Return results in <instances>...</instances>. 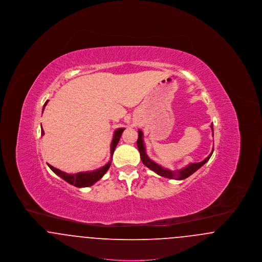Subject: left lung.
<instances>
[{
	"label": "left lung",
	"instance_id": "8db88e82",
	"mask_svg": "<svg viewBox=\"0 0 262 262\" xmlns=\"http://www.w3.org/2000/svg\"><path fill=\"white\" fill-rule=\"evenodd\" d=\"M211 129L212 132H213V125H212ZM142 136H143V134L139 129L138 130V138H137V148H138V151L140 153L141 161L147 168H149L150 170H152L156 174H158L159 176H161V177L168 178V179H174V180H184V179H187V177H189L190 174H193L195 171H198L200 167H202L205 163L210 159L212 153H213V150H214V148H213L211 153L208 155V157H206L203 161L199 163H190V164L187 165V167H185V168H183L181 170L172 171V170H168L166 168H163L162 166L156 164V163L150 159L149 157L147 156V154H146V151H145V146H144Z\"/></svg>",
	"mask_w": 262,
	"mask_h": 262
}]
</instances>
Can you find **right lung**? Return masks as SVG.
I'll return each instance as SVG.
<instances>
[{
    "label": "right lung",
    "instance_id": "obj_1",
    "mask_svg": "<svg viewBox=\"0 0 262 262\" xmlns=\"http://www.w3.org/2000/svg\"><path fill=\"white\" fill-rule=\"evenodd\" d=\"M47 103H48V101H46V103L44 104L43 111H44L45 106L47 105ZM124 130H125V128H118V129L115 130L112 143H111V155H113L114 151L116 149V146H117L120 138L122 137V134H123ZM41 135L42 136L44 135V130H43L42 127H41ZM110 165H111V160L109 161V163H107L105 166H103L102 168L97 169L95 171H92V172H80V173H77V174H68V173H64L61 170L51 166L50 164H48L49 168L55 174L61 177L62 180H64L67 183H69V184H71V185H73V186L76 187H86L92 186L97 181H99L100 179L109 170Z\"/></svg>",
    "mask_w": 262,
    "mask_h": 262
}]
</instances>
